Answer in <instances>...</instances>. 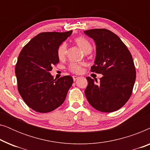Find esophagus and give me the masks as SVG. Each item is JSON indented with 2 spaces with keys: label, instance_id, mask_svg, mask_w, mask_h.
Wrapping results in <instances>:
<instances>
[{
  "label": "esophagus",
  "instance_id": "34e87169",
  "mask_svg": "<svg viewBox=\"0 0 150 150\" xmlns=\"http://www.w3.org/2000/svg\"><path fill=\"white\" fill-rule=\"evenodd\" d=\"M72 78H73L74 81H76L78 79H79V76H73Z\"/></svg>",
  "mask_w": 150,
  "mask_h": 150
}]
</instances>
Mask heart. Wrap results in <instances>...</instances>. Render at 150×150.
I'll use <instances>...</instances> for the list:
<instances>
[{"mask_svg": "<svg viewBox=\"0 0 150 150\" xmlns=\"http://www.w3.org/2000/svg\"><path fill=\"white\" fill-rule=\"evenodd\" d=\"M76 44L80 48H81L85 53H89L92 50V46L89 41L83 37H78L74 40ZM67 52V45L65 43H63L59 46L58 50H57V55L60 59H63L64 58ZM83 63H70L68 66V69L72 73L79 74L83 71Z\"/></svg>", "mask_w": 150, "mask_h": 150, "instance_id": "heart-1", "label": "heart"}]
</instances>
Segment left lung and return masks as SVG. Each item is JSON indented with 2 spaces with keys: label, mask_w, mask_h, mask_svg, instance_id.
I'll return each mask as SVG.
<instances>
[{
  "label": "left lung",
  "mask_w": 150,
  "mask_h": 150,
  "mask_svg": "<svg viewBox=\"0 0 150 150\" xmlns=\"http://www.w3.org/2000/svg\"><path fill=\"white\" fill-rule=\"evenodd\" d=\"M95 41L96 57L92 72L101 74L97 79L87 77L85 93L89 103L99 111L117 110L128 102L132 93L136 69L130 51L119 37L108 29L84 31Z\"/></svg>",
  "instance_id": "8db88e82"
}]
</instances>
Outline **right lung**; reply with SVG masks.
<instances>
[{"instance_id":"right-lung-1","label":"right lung","mask_w":150,"mask_h":150,"mask_svg":"<svg viewBox=\"0 0 150 150\" xmlns=\"http://www.w3.org/2000/svg\"><path fill=\"white\" fill-rule=\"evenodd\" d=\"M72 30L39 33L24 46L16 65L18 89L28 107L38 112L52 111L65 101L73 83L70 76L54 79L50 71L58 64L57 50Z\"/></svg>"}]
</instances>
